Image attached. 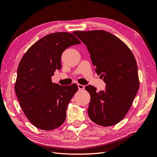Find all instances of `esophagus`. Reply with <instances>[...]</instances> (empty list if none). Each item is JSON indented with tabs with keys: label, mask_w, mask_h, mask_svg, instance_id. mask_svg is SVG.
Returning a JSON list of instances; mask_svg holds the SVG:
<instances>
[{
	"label": "esophagus",
	"mask_w": 157,
	"mask_h": 157,
	"mask_svg": "<svg viewBox=\"0 0 157 157\" xmlns=\"http://www.w3.org/2000/svg\"><path fill=\"white\" fill-rule=\"evenodd\" d=\"M77 86H78V90H84V85L78 84H77Z\"/></svg>",
	"instance_id": "1"
}]
</instances>
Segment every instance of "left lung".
<instances>
[{
    "label": "left lung",
    "mask_w": 157,
    "mask_h": 157,
    "mask_svg": "<svg viewBox=\"0 0 157 157\" xmlns=\"http://www.w3.org/2000/svg\"><path fill=\"white\" fill-rule=\"evenodd\" d=\"M73 33L87 46L95 71L106 84L99 92L92 85L85 88L90 94L89 117L102 126L117 124L129 111L140 88L135 57L124 42L107 31Z\"/></svg>",
    "instance_id": "1"
}]
</instances>
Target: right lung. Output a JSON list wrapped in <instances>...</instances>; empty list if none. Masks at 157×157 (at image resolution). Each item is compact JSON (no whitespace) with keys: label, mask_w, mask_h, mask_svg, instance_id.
<instances>
[{"label":"right lung","mask_w":157,"mask_h":157,"mask_svg":"<svg viewBox=\"0 0 157 157\" xmlns=\"http://www.w3.org/2000/svg\"><path fill=\"white\" fill-rule=\"evenodd\" d=\"M78 44L71 33H51L33 44L19 63L14 86L16 96L28 120L40 130H54L65 120L67 105L78 86H61L51 78L61 68L63 52Z\"/></svg>","instance_id":"right-lung-1"}]
</instances>
